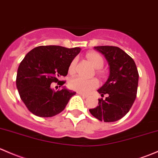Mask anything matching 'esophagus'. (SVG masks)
Segmentation results:
<instances>
[{
    "label": "esophagus",
    "mask_w": 158,
    "mask_h": 158,
    "mask_svg": "<svg viewBox=\"0 0 158 158\" xmlns=\"http://www.w3.org/2000/svg\"><path fill=\"white\" fill-rule=\"evenodd\" d=\"M78 94H79V95L82 96V97L84 98H88L89 97V94H83V93H80V92H78Z\"/></svg>",
    "instance_id": "1"
}]
</instances>
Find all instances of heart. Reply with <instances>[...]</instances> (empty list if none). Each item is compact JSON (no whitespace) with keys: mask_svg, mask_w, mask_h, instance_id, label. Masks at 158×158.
<instances>
[{"mask_svg":"<svg viewBox=\"0 0 158 158\" xmlns=\"http://www.w3.org/2000/svg\"><path fill=\"white\" fill-rule=\"evenodd\" d=\"M88 60L91 64L97 69H100L104 66V59L99 54L96 52H89L86 54ZM77 63L76 58H74L69 64L68 72L69 74H73L76 71V66ZM99 85V82L96 79H86L84 78L75 77L69 82V87L73 90L80 93H88L92 89H96Z\"/></svg>","mask_w":158,"mask_h":158,"instance_id":"heart-1","label":"heart"}]
</instances>
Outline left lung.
I'll return each instance as SVG.
<instances>
[{"instance_id": "1", "label": "left lung", "mask_w": 158, "mask_h": 158, "mask_svg": "<svg viewBox=\"0 0 158 158\" xmlns=\"http://www.w3.org/2000/svg\"><path fill=\"white\" fill-rule=\"evenodd\" d=\"M107 59L110 66V75L107 82L98 90L101 97L98 105L90 109L91 114L96 119L106 123L115 122L129 111L137 94L139 73L135 61L125 51L115 46H97Z\"/></svg>"}]
</instances>
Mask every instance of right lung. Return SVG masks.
<instances>
[{
  "label": "right lung",
  "instance_id": "right-lung-1",
  "mask_svg": "<svg viewBox=\"0 0 158 158\" xmlns=\"http://www.w3.org/2000/svg\"><path fill=\"white\" fill-rule=\"evenodd\" d=\"M79 48L39 46L21 61L16 75V87L28 110L40 117H51L64 110L76 92L64 89L54 92L51 84L63 85L59 78L68 73L69 64L80 52Z\"/></svg>",
  "mask_w": 158,
  "mask_h": 158
}]
</instances>
